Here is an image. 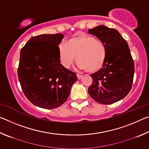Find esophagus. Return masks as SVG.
<instances>
[{"instance_id": "34e87169", "label": "esophagus", "mask_w": 149, "mask_h": 149, "mask_svg": "<svg viewBox=\"0 0 149 149\" xmlns=\"http://www.w3.org/2000/svg\"><path fill=\"white\" fill-rule=\"evenodd\" d=\"M77 77L78 78V79H81L83 77V75L80 74H77Z\"/></svg>"}]
</instances>
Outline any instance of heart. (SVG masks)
I'll return each mask as SVG.
<instances>
[{"label":"heart","instance_id":"1","mask_svg":"<svg viewBox=\"0 0 149 149\" xmlns=\"http://www.w3.org/2000/svg\"><path fill=\"white\" fill-rule=\"evenodd\" d=\"M58 52L60 62L65 68H69L76 56L77 67L89 72L101 68L107 57L104 42L86 34L72 37L67 43L61 42L58 45Z\"/></svg>","mask_w":149,"mask_h":149}]
</instances>
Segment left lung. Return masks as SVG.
Wrapping results in <instances>:
<instances>
[{"instance_id":"8db88e82","label":"left lung","mask_w":149,"mask_h":149,"mask_svg":"<svg viewBox=\"0 0 149 149\" xmlns=\"http://www.w3.org/2000/svg\"><path fill=\"white\" fill-rule=\"evenodd\" d=\"M88 31L104 42L107 49L102 68L90 75L93 83L88 93L100 104H112L127 96L132 89L135 67L129 46L115 29L101 25Z\"/></svg>"}]
</instances>
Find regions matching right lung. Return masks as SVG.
<instances>
[{
	"label": "right lung",
	"instance_id": "add662e5",
	"mask_svg": "<svg viewBox=\"0 0 149 149\" xmlns=\"http://www.w3.org/2000/svg\"><path fill=\"white\" fill-rule=\"evenodd\" d=\"M64 35L33 37L20 51L17 75L24 95L33 104L52 109L68 98L76 74L60 64L58 45Z\"/></svg>",
	"mask_w": 149,
	"mask_h": 149
}]
</instances>
